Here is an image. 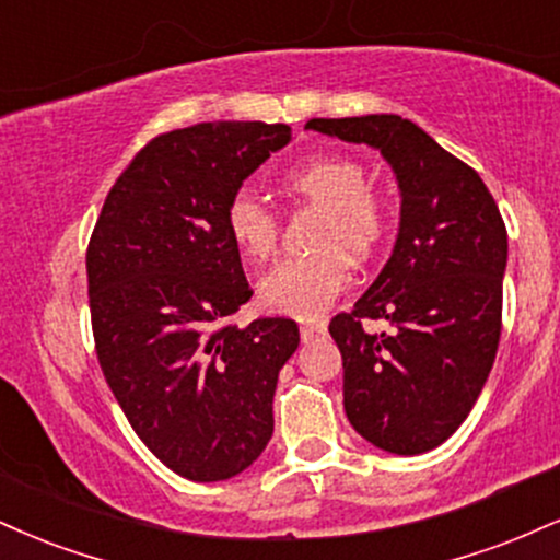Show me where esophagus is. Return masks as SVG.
Wrapping results in <instances>:
<instances>
[{
	"label": "esophagus",
	"mask_w": 560,
	"mask_h": 560,
	"mask_svg": "<svg viewBox=\"0 0 560 560\" xmlns=\"http://www.w3.org/2000/svg\"><path fill=\"white\" fill-rule=\"evenodd\" d=\"M320 334H326V326L324 324H302L300 326L302 342H313V339H318Z\"/></svg>",
	"instance_id": "esophagus-1"
}]
</instances>
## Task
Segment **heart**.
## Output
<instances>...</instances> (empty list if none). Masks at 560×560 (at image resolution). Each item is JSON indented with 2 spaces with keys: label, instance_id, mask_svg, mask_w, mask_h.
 Returning <instances> with one entry per match:
<instances>
[{
  "label": "heart",
  "instance_id": "b5f03b06",
  "mask_svg": "<svg viewBox=\"0 0 560 560\" xmlns=\"http://www.w3.org/2000/svg\"><path fill=\"white\" fill-rule=\"evenodd\" d=\"M281 189L298 202L313 205L324 218L316 247L307 258L284 260L260 281V305L289 318H316L350 281V262L369 260L387 236L389 199L369 184L361 160L350 155H313L289 165ZM279 215L258 197L240 191L226 205V234L249 262H266L279 244Z\"/></svg>",
  "mask_w": 560,
  "mask_h": 560
}]
</instances>
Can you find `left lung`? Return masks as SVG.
Returning <instances> with one entry per match:
<instances>
[{
	"instance_id": "1",
	"label": "left lung",
	"mask_w": 560,
	"mask_h": 560,
	"mask_svg": "<svg viewBox=\"0 0 560 560\" xmlns=\"http://www.w3.org/2000/svg\"><path fill=\"white\" fill-rule=\"evenodd\" d=\"M305 128L382 152L400 186L387 266L331 318L345 413L371 445L421 455L471 413L500 342L508 234L479 173L400 115L313 118ZM384 317L389 332H365Z\"/></svg>"
}]
</instances>
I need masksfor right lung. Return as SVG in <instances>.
Segmentation results:
<instances>
[{
  "instance_id": "right-lung-1",
  "label": "right lung",
  "mask_w": 560,
  "mask_h": 560,
  "mask_svg": "<svg viewBox=\"0 0 560 560\" xmlns=\"http://www.w3.org/2000/svg\"><path fill=\"white\" fill-rule=\"evenodd\" d=\"M287 124L218 120L160 133L113 184L86 249L96 358L139 440L171 471L223 481L273 434L292 318L223 324L253 298L226 205Z\"/></svg>"
}]
</instances>
